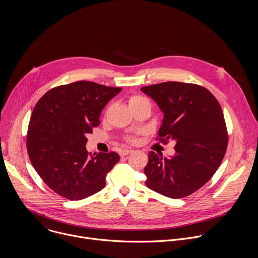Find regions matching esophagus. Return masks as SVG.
Segmentation results:
<instances>
[{"label":"esophagus","mask_w":258,"mask_h":258,"mask_svg":"<svg viewBox=\"0 0 258 258\" xmlns=\"http://www.w3.org/2000/svg\"><path fill=\"white\" fill-rule=\"evenodd\" d=\"M131 152H132V150H130V149H122V150L119 151V155L120 156H125V155L130 154Z\"/></svg>","instance_id":"1"}]
</instances>
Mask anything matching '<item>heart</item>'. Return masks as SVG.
<instances>
[{
	"instance_id": "1",
	"label": "heart",
	"mask_w": 258,
	"mask_h": 258,
	"mask_svg": "<svg viewBox=\"0 0 258 258\" xmlns=\"http://www.w3.org/2000/svg\"><path fill=\"white\" fill-rule=\"evenodd\" d=\"M144 100H146V99H145V98H143V97H141V96L134 95V96L130 97V99H128V103H130V105H133V104H135V103H138V102H141V101H144ZM130 140L132 141L133 139L131 138Z\"/></svg>"
}]
</instances>
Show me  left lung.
Returning <instances> with one entry per match:
<instances>
[{
	"label": "left lung",
	"instance_id": "left-lung-1",
	"mask_svg": "<svg viewBox=\"0 0 258 258\" xmlns=\"http://www.w3.org/2000/svg\"><path fill=\"white\" fill-rule=\"evenodd\" d=\"M141 91L163 113L160 141L175 144L170 157L149 152L144 168L146 186L173 199L189 196L211 178L226 154L228 135L222 107L207 89L193 84L166 82Z\"/></svg>",
	"mask_w": 258,
	"mask_h": 258
}]
</instances>
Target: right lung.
<instances>
[{"label": "right lung", "mask_w": 258, "mask_h": 258, "mask_svg": "<svg viewBox=\"0 0 258 258\" xmlns=\"http://www.w3.org/2000/svg\"><path fill=\"white\" fill-rule=\"evenodd\" d=\"M120 91L81 81L56 87L36 103L27 152L36 172L58 195L82 200L105 187L106 174L120 157L115 152L88 153L87 135L99 125L103 108Z\"/></svg>", "instance_id": "add662e5"}]
</instances>
